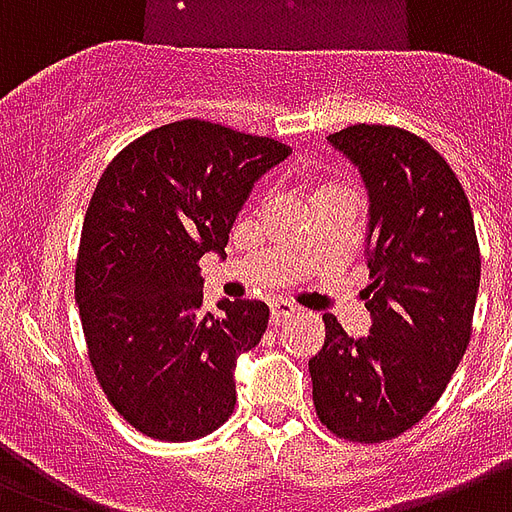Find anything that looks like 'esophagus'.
Returning <instances> with one entry per match:
<instances>
[{"mask_svg":"<svg viewBox=\"0 0 512 512\" xmlns=\"http://www.w3.org/2000/svg\"><path fill=\"white\" fill-rule=\"evenodd\" d=\"M293 304H288V301H275V304H272V323H280V320H285L288 318V315H293Z\"/></svg>","mask_w":512,"mask_h":512,"instance_id":"1","label":"esophagus"}]
</instances>
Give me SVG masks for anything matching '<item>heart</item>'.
<instances>
[{
	"instance_id": "b5f03b06",
	"label": "heart",
	"mask_w": 512,
	"mask_h": 512,
	"mask_svg": "<svg viewBox=\"0 0 512 512\" xmlns=\"http://www.w3.org/2000/svg\"><path fill=\"white\" fill-rule=\"evenodd\" d=\"M326 189H334V186H323V189H320V192H326Z\"/></svg>"
}]
</instances>
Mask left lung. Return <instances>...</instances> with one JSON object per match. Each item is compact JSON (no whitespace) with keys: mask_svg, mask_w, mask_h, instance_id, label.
I'll list each match as a JSON object with an SVG mask.
<instances>
[{"mask_svg":"<svg viewBox=\"0 0 512 512\" xmlns=\"http://www.w3.org/2000/svg\"><path fill=\"white\" fill-rule=\"evenodd\" d=\"M328 141L368 186L371 285L363 299L374 326L352 339L323 315L326 342L310 358L312 400L336 438L384 443L438 403L465 355L481 248L465 189L425 138L360 122Z\"/></svg>","mask_w":512,"mask_h":512,"instance_id":"8db88e82","label":"left lung"}]
</instances>
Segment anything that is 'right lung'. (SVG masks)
I'll return each instance as SVG.
<instances>
[{
  "label": "right lung",
  "instance_id": "right-lung-1",
  "mask_svg": "<svg viewBox=\"0 0 512 512\" xmlns=\"http://www.w3.org/2000/svg\"><path fill=\"white\" fill-rule=\"evenodd\" d=\"M291 146L178 120L117 152L95 184L74 293L106 398L154 441H197L235 411V363L267 331L264 301L202 310L200 259L224 251L253 181Z\"/></svg>",
  "mask_w": 512,
  "mask_h": 512
}]
</instances>
